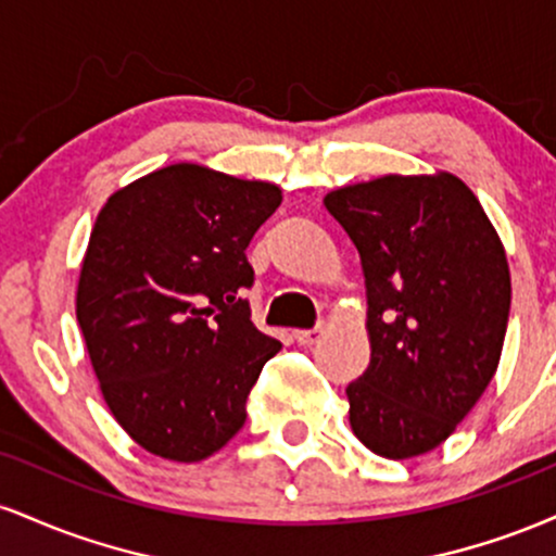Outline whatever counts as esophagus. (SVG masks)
<instances>
[{
    "mask_svg": "<svg viewBox=\"0 0 556 556\" xmlns=\"http://www.w3.org/2000/svg\"><path fill=\"white\" fill-rule=\"evenodd\" d=\"M324 337V327H316V329H295L292 331V340L298 344H303V348H311V344H316L318 340Z\"/></svg>",
    "mask_w": 556,
    "mask_h": 556,
    "instance_id": "1",
    "label": "esophagus"
}]
</instances>
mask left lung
Listing matches in <instances>:
<instances>
[{
    "mask_svg": "<svg viewBox=\"0 0 556 556\" xmlns=\"http://www.w3.org/2000/svg\"><path fill=\"white\" fill-rule=\"evenodd\" d=\"M361 253L371 363L348 387L350 426L407 460L455 433L500 366L507 253L473 190L450 172L384 175L327 193Z\"/></svg>",
    "mask_w": 556,
    "mask_h": 556,
    "instance_id": "obj_1",
    "label": "left lung"
}]
</instances>
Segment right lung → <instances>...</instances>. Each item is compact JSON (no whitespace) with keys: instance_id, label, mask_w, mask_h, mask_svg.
Segmentation results:
<instances>
[{"instance_id":"add662e5","label":"right lung","mask_w":556,"mask_h":556,"mask_svg":"<svg viewBox=\"0 0 556 556\" xmlns=\"http://www.w3.org/2000/svg\"><path fill=\"white\" fill-rule=\"evenodd\" d=\"M274 182L169 164L106 198L83 256L75 316L106 407L175 463L219 452L279 353L253 327L245 248L277 212Z\"/></svg>"}]
</instances>
